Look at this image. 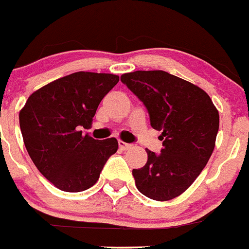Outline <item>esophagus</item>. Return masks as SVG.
Segmentation results:
<instances>
[{
	"label": "esophagus",
	"instance_id": "esophagus-1",
	"mask_svg": "<svg viewBox=\"0 0 249 249\" xmlns=\"http://www.w3.org/2000/svg\"><path fill=\"white\" fill-rule=\"evenodd\" d=\"M119 147H120V150L127 151V150H129L130 147H132V145H130V143H127V142H122V140H120V142H119Z\"/></svg>",
	"mask_w": 249,
	"mask_h": 249
}]
</instances>
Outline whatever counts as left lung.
<instances>
[{"label":"left lung","mask_w":249,"mask_h":249,"mask_svg":"<svg viewBox=\"0 0 249 249\" xmlns=\"http://www.w3.org/2000/svg\"><path fill=\"white\" fill-rule=\"evenodd\" d=\"M121 81L146 107L152 128L162 132L160 155L146 148L147 163L133 169L135 186L153 200H171L189 188L209 162L218 110L204 89L164 71L125 73Z\"/></svg>","instance_id":"8db88e82"}]
</instances>
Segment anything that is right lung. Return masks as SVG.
<instances>
[{"instance_id":"right-lung-1","label":"right lung","mask_w":249,"mask_h":249,"mask_svg":"<svg viewBox=\"0 0 249 249\" xmlns=\"http://www.w3.org/2000/svg\"><path fill=\"white\" fill-rule=\"evenodd\" d=\"M120 78L76 71L33 92L19 112L31 160L43 176L65 192H83L98 181L104 164L119 148L115 138L83 135L104 96Z\"/></svg>"}]
</instances>
